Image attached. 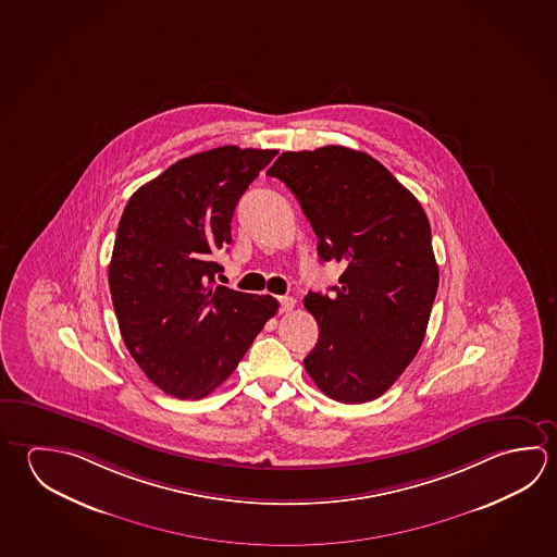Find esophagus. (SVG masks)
I'll list each match as a JSON object with an SVG mask.
<instances>
[{"instance_id":"obj_1","label":"esophagus","mask_w":557,"mask_h":557,"mask_svg":"<svg viewBox=\"0 0 557 557\" xmlns=\"http://www.w3.org/2000/svg\"><path fill=\"white\" fill-rule=\"evenodd\" d=\"M295 309V299L293 297H280V312L287 314Z\"/></svg>"}]
</instances>
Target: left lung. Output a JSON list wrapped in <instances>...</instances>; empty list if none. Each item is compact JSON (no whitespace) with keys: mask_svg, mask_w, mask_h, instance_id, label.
I'll return each mask as SVG.
<instances>
[{"mask_svg":"<svg viewBox=\"0 0 557 557\" xmlns=\"http://www.w3.org/2000/svg\"><path fill=\"white\" fill-rule=\"evenodd\" d=\"M268 176L292 189L324 262H342L334 295L309 292L319 342L305 370L331 399H377L424 341L438 265L424 209L397 177L360 150L283 152Z\"/></svg>","mask_w":557,"mask_h":557,"instance_id":"8db88e82","label":"left lung"}]
</instances>
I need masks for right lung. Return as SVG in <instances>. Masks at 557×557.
Listing matches in <instances>:
<instances>
[{
  "instance_id": "obj_1",
  "label": "right lung",
  "mask_w": 557,
  "mask_h": 557,
  "mask_svg": "<svg viewBox=\"0 0 557 557\" xmlns=\"http://www.w3.org/2000/svg\"><path fill=\"white\" fill-rule=\"evenodd\" d=\"M277 150L219 147L182 158L128 199L109 264L119 331L148 380L201 399L236 370L277 311L270 295L216 285L236 203Z\"/></svg>"
}]
</instances>
